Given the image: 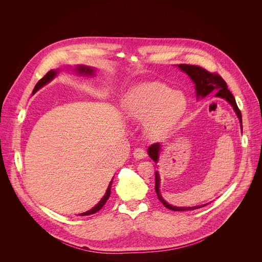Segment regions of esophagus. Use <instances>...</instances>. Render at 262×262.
Segmentation results:
<instances>
[{"label": "esophagus", "instance_id": "obj_1", "mask_svg": "<svg viewBox=\"0 0 262 262\" xmlns=\"http://www.w3.org/2000/svg\"><path fill=\"white\" fill-rule=\"evenodd\" d=\"M134 158L137 159V160H141V159H144L146 157V152L143 148L139 147V148H136L134 150Z\"/></svg>", "mask_w": 262, "mask_h": 262}]
</instances>
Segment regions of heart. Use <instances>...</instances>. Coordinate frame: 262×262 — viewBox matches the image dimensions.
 <instances>
[{"mask_svg":"<svg viewBox=\"0 0 262 262\" xmlns=\"http://www.w3.org/2000/svg\"><path fill=\"white\" fill-rule=\"evenodd\" d=\"M185 106L186 100L182 93L160 82L136 86L124 100L126 115L138 122H145L146 133L154 137L171 130Z\"/></svg>","mask_w":262,"mask_h":262,"instance_id":"1","label":"heart"}]
</instances>
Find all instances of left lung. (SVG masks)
<instances>
[{
    "instance_id": "left-lung-1",
    "label": "left lung",
    "mask_w": 262,
    "mask_h": 262,
    "mask_svg": "<svg viewBox=\"0 0 262 262\" xmlns=\"http://www.w3.org/2000/svg\"><path fill=\"white\" fill-rule=\"evenodd\" d=\"M178 67L185 72L188 76L192 79V81L195 84L196 92H197V97H205L209 93H215V96L225 98L234 108L235 113L241 122V127L243 129V122H242V113L236 104L235 98L232 95V93L229 91L228 86L226 82L223 80V78L220 76V74L215 72H209L205 68H202L201 66L198 65H191V64H179ZM160 149L161 145L160 143H155L148 147V155L156 163L158 162L159 159V154H160ZM156 192L158 195L159 200L164 204L165 207L175 210V211H181V210H193L197 209L200 207H203L205 205H200V206H194V207H176L172 206L169 203H167L163 197L160 194V175L159 172H156Z\"/></svg>"
}]
</instances>
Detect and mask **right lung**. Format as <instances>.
<instances>
[{
    "label": "right lung",
    "mask_w": 262,
    "mask_h": 262,
    "mask_svg": "<svg viewBox=\"0 0 262 262\" xmlns=\"http://www.w3.org/2000/svg\"><path fill=\"white\" fill-rule=\"evenodd\" d=\"M58 71H59V69H58V70H53V69L50 70V71L46 74V76H45L42 79H40V80L38 81V83L36 84V86H35V88H34V90H33V94H34L37 90H39L41 87H43L46 84L50 83V82L57 76ZM76 71H77L79 74H86V76H92L94 70H93L91 67L84 66V65H79V66H77ZM112 182H113V180H111V182H110V184H108V186H107V190H106V192H105V195H104V196L102 197V199L97 203V205H95L91 210H88V211H86V212H83V213H81L80 215H89V214H93V213L97 212L98 210H100V209L102 208V206L105 204L106 200L108 199V197H110V195H111V185H112Z\"/></svg>",
    "instance_id": "add662e5"
}]
</instances>
